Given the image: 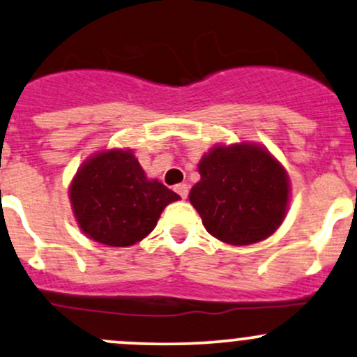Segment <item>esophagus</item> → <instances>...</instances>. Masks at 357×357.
<instances>
[{"instance_id":"esophagus-1","label":"esophagus","mask_w":357,"mask_h":357,"mask_svg":"<svg viewBox=\"0 0 357 357\" xmlns=\"http://www.w3.org/2000/svg\"><path fill=\"white\" fill-rule=\"evenodd\" d=\"M174 191L179 195V197L185 199L188 197V193H190V188H188V185H176Z\"/></svg>"}]
</instances>
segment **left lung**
Instances as JSON below:
<instances>
[{"label": "left lung", "mask_w": 357, "mask_h": 357, "mask_svg": "<svg viewBox=\"0 0 357 357\" xmlns=\"http://www.w3.org/2000/svg\"><path fill=\"white\" fill-rule=\"evenodd\" d=\"M202 179L190 202L206 232L232 245L268 238L288 208L287 171L264 149L252 144L218 146L199 160Z\"/></svg>", "instance_id": "obj_1"}]
</instances>
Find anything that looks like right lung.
<instances>
[{
    "label": "right lung",
    "instance_id": "1",
    "mask_svg": "<svg viewBox=\"0 0 357 357\" xmlns=\"http://www.w3.org/2000/svg\"><path fill=\"white\" fill-rule=\"evenodd\" d=\"M77 225L93 241L127 248L154 230L179 195L147 179L132 151L100 152L81 166L69 190Z\"/></svg>",
    "mask_w": 357,
    "mask_h": 357
}]
</instances>
